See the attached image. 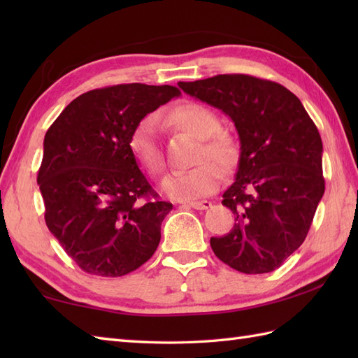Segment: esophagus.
Instances as JSON below:
<instances>
[{"mask_svg": "<svg viewBox=\"0 0 358 358\" xmlns=\"http://www.w3.org/2000/svg\"><path fill=\"white\" fill-rule=\"evenodd\" d=\"M187 204L191 208L196 209V210H204V209H209L212 206V203L208 200H200V201H187Z\"/></svg>", "mask_w": 358, "mask_h": 358, "instance_id": "obj_1", "label": "esophagus"}]
</instances>
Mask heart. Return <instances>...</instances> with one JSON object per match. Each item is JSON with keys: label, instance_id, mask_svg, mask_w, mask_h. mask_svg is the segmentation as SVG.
<instances>
[{"label": "heart", "instance_id": "obj_1", "mask_svg": "<svg viewBox=\"0 0 358 358\" xmlns=\"http://www.w3.org/2000/svg\"><path fill=\"white\" fill-rule=\"evenodd\" d=\"M167 123L201 140L196 152V163L200 164L186 172L167 177L163 183V191L171 199L178 201L195 200L214 194L222 181V172L214 163L201 164V162L212 159L222 169L227 171L231 169L237 157V148L231 136L217 132L220 120L215 112L200 103H183L171 110L167 115ZM129 148L136 163L150 177H159L164 172L166 163L159 143L158 126L154 118H143L135 126L129 138Z\"/></svg>", "mask_w": 358, "mask_h": 358}]
</instances>
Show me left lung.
<instances>
[{
  "label": "left lung",
  "instance_id": "1",
  "mask_svg": "<svg viewBox=\"0 0 358 358\" xmlns=\"http://www.w3.org/2000/svg\"><path fill=\"white\" fill-rule=\"evenodd\" d=\"M178 86L223 110L240 138L235 181L222 201L235 224L210 238L212 250L243 273L275 271L305 241L324 194L317 126L291 90L269 80L227 73Z\"/></svg>",
  "mask_w": 358,
  "mask_h": 358
}]
</instances>
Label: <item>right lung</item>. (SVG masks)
<instances>
[{"instance_id": "add662e5", "label": "right lung", "mask_w": 358, "mask_h": 358, "mask_svg": "<svg viewBox=\"0 0 358 358\" xmlns=\"http://www.w3.org/2000/svg\"><path fill=\"white\" fill-rule=\"evenodd\" d=\"M178 95L173 86L140 83L89 90L45 132L36 178L44 220L85 272L126 275L157 250L172 204L149 185L129 138L148 113Z\"/></svg>"}]
</instances>
